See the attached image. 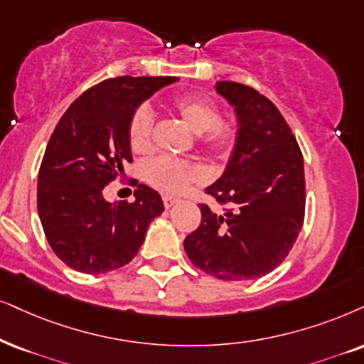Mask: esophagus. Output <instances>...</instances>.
<instances>
[{
	"mask_svg": "<svg viewBox=\"0 0 364 364\" xmlns=\"http://www.w3.org/2000/svg\"><path fill=\"white\" fill-rule=\"evenodd\" d=\"M179 198L178 196H171V195H163V203L164 208H171L174 203H178Z\"/></svg>",
	"mask_w": 364,
	"mask_h": 364,
	"instance_id": "1",
	"label": "esophagus"
}]
</instances>
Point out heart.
Here are the masks:
<instances>
[{
  "mask_svg": "<svg viewBox=\"0 0 364 364\" xmlns=\"http://www.w3.org/2000/svg\"><path fill=\"white\" fill-rule=\"evenodd\" d=\"M173 109L196 132L198 148L225 159L233 153L240 139V124L233 117H222L213 100L200 94L178 97ZM154 116L146 104L131 114L127 124L129 146L134 153H148L153 146ZM144 178L163 193H181L193 183L203 179V169L190 159L158 156L144 166Z\"/></svg>",
  "mask_w": 364,
  "mask_h": 364,
  "instance_id": "b5f03b06",
  "label": "heart"
}]
</instances>
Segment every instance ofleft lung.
Here are the masks:
<instances>
[{"label": "left lung", "instance_id": "8db88e82", "mask_svg": "<svg viewBox=\"0 0 364 364\" xmlns=\"http://www.w3.org/2000/svg\"><path fill=\"white\" fill-rule=\"evenodd\" d=\"M216 90L237 110L240 139L222 178L205 191L223 211L200 203L201 223L185 250L216 279H259L282 264L304 223V158L272 100L238 82H218Z\"/></svg>", "mask_w": 364, "mask_h": 364}]
</instances>
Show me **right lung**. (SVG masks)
Segmentation results:
<instances>
[{"instance_id":"right-lung-1","label":"right lung","mask_w":364,"mask_h":364,"mask_svg":"<svg viewBox=\"0 0 364 364\" xmlns=\"http://www.w3.org/2000/svg\"><path fill=\"white\" fill-rule=\"evenodd\" d=\"M176 77H116L70 104L52 132L38 171L36 205L45 237L63 264L105 274L131 262L151 220L164 211L159 193L137 185L136 200H104V188L132 163L131 114Z\"/></svg>"}]
</instances>
